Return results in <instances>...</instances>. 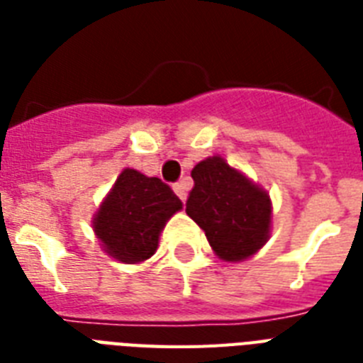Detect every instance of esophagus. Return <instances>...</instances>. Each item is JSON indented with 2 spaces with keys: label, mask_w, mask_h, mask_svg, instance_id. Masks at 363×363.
I'll list each match as a JSON object with an SVG mask.
<instances>
[{
  "label": "esophagus",
  "mask_w": 363,
  "mask_h": 363,
  "mask_svg": "<svg viewBox=\"0 0 363 363\" xmlns=\"http://www.w3.org/2000/svg\"><path fill=\"white\" fill-rule=\"evenodd\" d=\"M173 190H175V194L181 198V201H186V196H188V186H186V181H179L173 184Z\"/></svg>",
  "instance_id": "esophagus-1"
}]
</instances>
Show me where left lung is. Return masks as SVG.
Returning a JSON list of instances; mask_svg holds the SVG:
<instances>
[{
    "mask_svg": "<svg viewBox=\"0 0 363 363\" xmlns=\"http://www.w3.org/2000/svg\"><path fill=\"white\" fill-rule=\"evenodd\" d=\"M192 179L186 215L203 230L216 256L241 262L258 252L271 230V199L264 188L220 156L199 162Z\"/></svg>",
    "mask_w": 363,
    "mask_h": 363,
    "instance_id": "8db88e82",
    "label": "left lung"
}]
</instances>
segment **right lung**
I'll use <instances>...</instances> for the list:
<instances>
[{"label": "right lung", "mask_w": 363, "mask_h": 363, "mask_svg": "<svg viewBox=\"0 0 363 363\" xmlns=\"http://www.w3.org/2000/svg\"><path fill=\"white\" fill-rule=\"evenodd\" d=\"M182 201L158 177L124 169L94 216V232L109 256L139 264L156 252L165 222Z\"/></svg>", "instance_id": "obj_1"}]
</instances>
